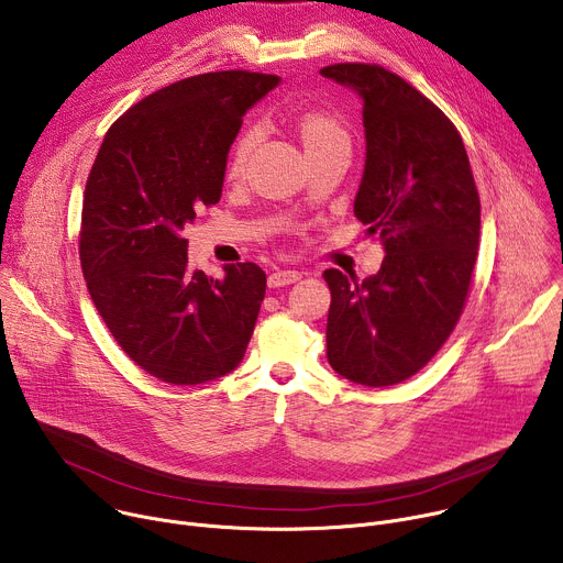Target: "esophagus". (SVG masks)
<instances>
[{
	"label": "esophagus",
	"instance_id": "1",
	"mask_svg": "<svg viewBox=\"0 0 563 563\" xmlns=\"http://www.w3.org/2000/svg\"><path fill=\"white\" fill-rule=\"evenodd\" d=\"M300 276L302 274L298 269H276L274 274H269L267 283H269V287H285V285L300 280Z\"/></svg>",
	"mask_w": 563,
	"mask_h": 563
}]
</instances>
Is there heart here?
<instances>
[{"label":"heart","instance_id":"obj_1","mask_svg":"<svg viewBox=\"0 0 563 563\" xmlns=\"http://www.w3.org/2000/svg\"><path fill=\"white\" fill-rule=\"evenodd\" d=\"M298 131H300L307 153L325 151L332 146H350L347 131L343 129L341 122H336L328 113H320V111L302 113L298 118ZM256 140H258L256 126H250L238 135V140L233 142L231 155H229V176H238L240 172H243L252 148L256 146Z\"/></svg>","mask_w":563,"mask_h":563}]
</instances>
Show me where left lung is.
Masks as SVG:
<instances>
[{
    "mask_svg": "<svg viewBox=\"0 0 563 563\" xmlns=\"http://www.w3.org/2000/svg\"><path fill=\"white\" fill-rule=\"evenodd\" d=\"M320 75L363 100L367 153L354 216L385 250L363 283L323 274L328 361L358 385L387 387L426 367L459 323L478 250V191L456 126L404 77L361 62Z\"/></svg>",
    "mask_w": 563,
    "mask_h": 563,
    "instance_id": "1",
    "label": "left lung"
}]
</instances>
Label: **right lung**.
<instances>
[{
    "label": "right lung",
    "mask_w": 563,
    "mask_h": 563,
    "mask_svg": "<svg viewBox=\"0 0 563 563\" xmlns=\"http://www.w3.org/2000/svg\"><path fill=\"white\" fill-rule=\"evenodd\" d=\"M278 82L252 70L180 79L118 118L96 155L79 227L87 287L126 356L165 383L229 374L254 334L265 272L191 269L183 229L220 200L243 115Z\"/></svg>",
    "instance_id": "right-lung-1"
}]
</instances>
